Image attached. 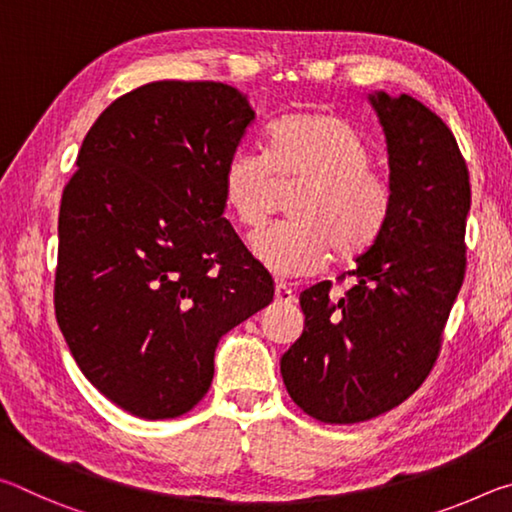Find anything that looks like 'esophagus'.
Listing matches in <instances>:
<instances>
[{"label": "esophagus", "mask_w": 512, "mask_h": 512, "mask_svg": "<svg viewBox=\"0 0 512 512\" xmlns=\"http://www.w3.org/2000/svg\"><path fill=\"white\" fill-rule=\"evenodd\" d=\"M296 300L293 296V291L287 287V284H275V302H284V305H289V302Z\"/></svg>", "instance_id": "34e87169"}]
</instances>
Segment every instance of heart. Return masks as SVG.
Segmentation results:
<instances>
[{"instance_id":"heart-1","label":"heart","mask_w":512,"mask_h":512,"mask_svg":"<svg viewBox=\"0 0 512 512\" xmlns=\"http://www.w3.org/2000/svg\"><path fill=\"white\" fill-rule=\"evenodd\" d=\"M223 205L244 228H259L277 187H298L287 223L250 239L253 255L280 277L323 271L329 250L357 257L375 244L391 214L393 192L370 167L359 128L332 112H302L271 128L268 153L241 144L223 167Z\"/></svg>"}]
</instances>
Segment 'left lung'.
<instances>
[{
	"instance_id": "left-lung-1",
	"label": "left lung",
	"mask_w": 512,
	"mask_h": 512,
	"mask_svg": "<svg viewBox=\"0 0 512 512\" xmlns=\"http://www.w3.org/2000/svg\"><path fill=\"white\" fill-rule=\"evenodd\" d=\"M386 135L388 221L341 298L318 282L300 293L305 329L282 354L284 386L302 411L354 424L395 409L436 363L465 275L470 173L452 131L409 94H368Z\"/></svg>"
}]
</instances>
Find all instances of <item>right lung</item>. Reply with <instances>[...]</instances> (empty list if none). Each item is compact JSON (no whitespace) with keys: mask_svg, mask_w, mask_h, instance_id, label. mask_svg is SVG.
Masks as SVG:
<instances>
[{"mask_svg":"<svg viewBox=\"0 0 512 512\" xmlns=\"http://www.w3.org/2000/svg\"><path fill=\"white\" fill-rule=\"evenodd\" d=\"M255 110L214 81H155L101 112L58 214L54 305L90 384L144 420L210 391L221 336L273 300L223 219V167Z\"/></svg>","mask_w":512,"mask_h":512,"instance_id":"right-lung-1","label":"right lung"}]
</instances>
